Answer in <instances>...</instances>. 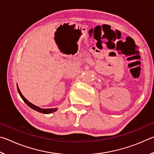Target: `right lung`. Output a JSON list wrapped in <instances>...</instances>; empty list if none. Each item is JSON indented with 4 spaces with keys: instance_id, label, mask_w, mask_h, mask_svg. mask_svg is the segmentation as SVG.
Listing matches in <instances>:
<instances>
[{
    "instance_id": "right-lung-1",
    "label": "right lung",
    "mask_w": 154,
    "mask_h": 154,
    "mask_svg": "<svg viewBox=\"0 0 154 154\" xmlns=\"http://www.w3.org/2000/svg\"><path fill=\"white\" fill-rule=\"evenodd\" d=\"M17 91L18 92H19L20 95L21 96V98H22L23 99V100L24 101L25 103L27 105H28L30 106V108H32V109H35V110L37 111L38 112H40V113H45V114H48V113H53V112L56 111L57 110V108H54V109H42V108H40L38 107V106H36L35 105H33L32 103H30L29 101H28L26 98L24 96H23L22 94V93H21L20 90L19 89V88H18V86L17 87Z\"/></svg>"
}]
</instances>
